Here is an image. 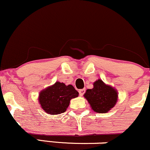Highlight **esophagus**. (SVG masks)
Listing matches in <instances>:
<instances>
[{
  "mask_svg": "<svg viewBox=\"0 0 150 150\" xmlns=\"http://www.w3.org/2000/svg\"><path fill=\"white\" fill-rule=\"evenodd\" d=\"M85 93V89H80V90H79V94H80V96H83Z\"/></svg>",
  "mask_w": 150,
  "mask_h": 150,
  "instance_id": "obj_1",
  "label": "esophagus"
}]
</instances>
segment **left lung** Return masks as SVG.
Returning <instances> with one entry per match:
<instances>
[{
    "mask_svg": "<svg viewBox=\"0 0 150 150\" xmlns=\"http://www.w3.org/2000/svg\"><path fill=\"white\" fill-rule=\"evenodd\" d=\"M90 107L94 111L98 113L109 112L117 101V91L106 85L102 80H98L93 83V88L88 89L84 94Z\"/></svg>",
    "mask_w": 150,
    "mask_h": 150,
    "instance_id": "1",
    "label": "left lung"
}]
</instances>
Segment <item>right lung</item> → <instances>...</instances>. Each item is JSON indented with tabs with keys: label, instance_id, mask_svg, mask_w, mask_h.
<instances>
[{
	"label": "right lung",
	"instance_id": "add662e5",
	"mask_svg": "<svg viewBox=\"0 0 150 150\" xmlns=\"http://www.w3.org/2000/svg\"><path fill=\"white\" fill-rule=\"evenodd\" d=\"M78 92L71 85L56 82L39 94L42 109L50 115H59L66 111L70 100L78 97Z\"/></svg>",
	"mask_w": 150,
	"mask_h": 150
}]
</instances>
